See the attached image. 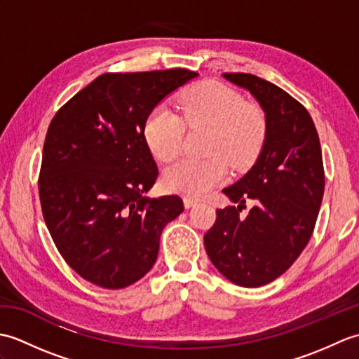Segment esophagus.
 Wrapping results in <instances>:
<instances>
[{"label":"esophagus","instance_id":"1","mask_svg":"<svg viewBox=\"0 0 359 359\" xmlns=\"http://www.w3.org/2000/svg\"><path fill=\"white\" fill-rule=\"evenodd\" d=\"M197 202H199V201H197V199H194V197H184V205H185V207L187 208H191V207H194V205L197 203Z\"/></svg>","mask_w":359,"mask_h":359}]
</instances>
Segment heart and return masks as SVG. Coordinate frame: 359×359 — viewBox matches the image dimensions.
I'll use <instances>...</instances> for the list:
<instances>
[{"instance_id":"heart-1","label":"heart","mask_w":359,"mask_h":359,"mask_svg":"<svg viewBox=\"0 0 359 359\" xmlns=\"http://www.w3.org/2000/svg\"><path fill=\"white\" fill-rule=\"evenodd\" d=\"M180 117L157 106L143 125L148 149L160 162H170L180 152L185 126L211 128L207 152L210 158H180L163 171L166 191L188 197L202 196L228 175V162L245 168L256 158L264 140V117L255 104L219 81H202L180 97Z\"/></svg>"}]
</instances>
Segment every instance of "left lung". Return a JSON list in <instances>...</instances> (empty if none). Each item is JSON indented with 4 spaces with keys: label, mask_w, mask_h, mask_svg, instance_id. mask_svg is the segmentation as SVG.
Returning a JSON list of instances; mask_svg holds the SVG:
<instances>
[{
    "label": "left lung",
    "mask_w": 359,
    "mask_h": 359,
    "mask_svg": "<svg viewBox=\"0 0 359 359\" xmlns=\"http://www.w3.org/2000/svg\"><path fill=\"white\" fill-rule=\"evenodd\" d=\"M222 75L261 104L265 140L251 170L224 189L239 205L216 211L205 250L236 285L261 287L292 266L315 230L325 185L321 143L309 111L284 89L253 74ZM248 198L257 205L242 217Z\"/></svg>",
    "instance_id": "1"
}]
</instances>
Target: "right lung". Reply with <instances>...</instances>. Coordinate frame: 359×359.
<instances>
[{"label":"right lung","instance_id":"1","mask_svg":"<svg viewBox=\"0 0 359 359\" xmlns=\"http://www.w3.org/2000/svg\"><path fill=\"white\" fill-rule=\"evenodd\" d=\"M194 77L180 67L103 74L52 118L38 177L41 211L60 255L83 279L125 288L154 265L163 226L184 202L142 196L158 174L143 125Z\"/></svg>","mask_w":359,"mask_h":359}]
</instances>
